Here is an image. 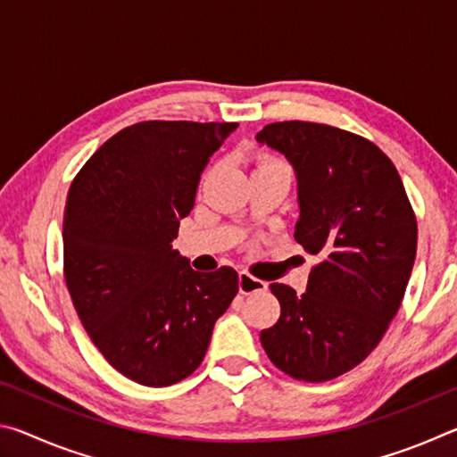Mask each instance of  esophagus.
<instances>
[{"label":"esophagus","mask_w":457,"mask_h":457,"mask_svg":"<svg viewBox=\"0 0 457 457\" xmlns=\"http://www.w3.org/2000/svg\"><path fill=\"white\" fill-rule=\"evenodd\" d=\"M237 286H239V292H242V294H253V292H262V290L268 288V284L264 280H258V278H253L252 274H247V272H239Z\"/></svg>","instance_id":"esophagus-1"}]
</instances>
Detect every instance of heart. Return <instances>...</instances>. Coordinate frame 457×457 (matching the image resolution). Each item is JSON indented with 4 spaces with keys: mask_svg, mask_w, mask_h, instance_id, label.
Here are the masks:
<instances>
[{
    "mask_svg": "<svg viewBox=\"0 0 457 457\" xmlns=\"http://www.w3.org/2000/svg\"><path fill=\"white\" fill-rule=\"evenodd\" d=\"M262 163H268V161H262ZM262 163H260V165H262Z\"/></svg>",
    "mask_w": 457,
    "mask_h": 457,
    "instance_id": "obj_1",
    "label": "heart"
}]
</instances>
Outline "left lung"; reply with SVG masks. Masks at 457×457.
Wrapping results in <instances>:
<instances>
[{"instance_id":"left-lung-1","label":"left lung","mask_w":457,"mask_h":457,"mask_svg":"<svg viewBox=\"0 0 457 457\" xmlns=\"http://www.w3.org/2000/svg\"><path fill=\"white\" fill-rule=\"evenodd\" d=\"M256 138L296 171L294 237L320 258L304 294L270 284L280 319L260 332L262 346L286 375L330 381L369 357L399 311L417 250L413 207L391 159L349 130L284 120Z\"/></svg>"}]
</instances>
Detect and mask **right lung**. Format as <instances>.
I'll return each mask as SVG.
<instances>
[{
    "mask_svg": "<svg viewBox=\"0 0 457 457\" xmlns=\"http://www.w3.org/2000/svg\"><path fill=\"white\" fill-rule=\"evenodd\" d=\"M236 127L137 122L108 138L68 191V292L92 343L130 381L189 377L237 294L234 268L195 272L171 245L207 161Z\"/></svg>",
    "mask_w": 457,
    "mask_h": 457,
    "instance_id": "obj_1",
    "label": "right lung"
}]
</instances>
